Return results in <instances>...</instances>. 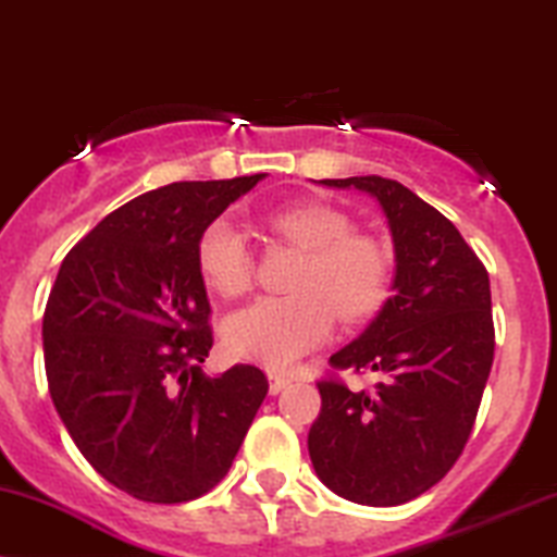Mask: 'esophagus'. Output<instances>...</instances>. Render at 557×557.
I'll return each instance as SVG.
<instances>
[{
    "instance_id": "34e87169",
    "label": "esophagus",
    "mask_w": 557,
    "mask_h": 557,
    "mask_svg": "<svg viewBox=\"0 0 557 557\" xmlns=\"http://www.w3.org/2000/svg\"><path fill=\"white\" fill-rule=\"evenodd\" d=\"M268 381H271V385H268V388H271L273 396L281 394V391L289 388V385H292V377L289 375H276V372H271V375H268Z\"/></svg>"
}]
</instances>
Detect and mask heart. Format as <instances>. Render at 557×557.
Wrapping results in <instances>:
<instances>
[{
  "label": "heart",
  "mask_w": 557,
  "mask_h": 557,
  "mask_svg": "<svg viewBox=\"0 0 557 557\" xmlns=\"http://www.w3.org/2000/svg\"><path fill=\"white\" fill-rule=\"evenodd\" d=\"M265 224L299 250L289 297H260L226 320V346L265 368H289L333 333L336 312L362 320L388 292L391 260L385 247L357 234L351 219L325 202H292L265 215ZM198 268L221 297H239L252 286L255 255L245 232L221 215L200 232Z\"/></svg>",
  "instance_id": "heart-1"
}]
</instances>
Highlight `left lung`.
I'll return each instance as SVG.
<instances>
[{
  "instance_id": "obj_1",
  "label": "left lung",
  "mask_w": 557,
  "mask_h": 557,
  "mask_svg": "<svg viewBox=\"0 0 557 557\" xmlns=\"http://www.w3.org/2000/svg\"><path fill=\"white\" fill-rule=\"evenodd\" d=\"M381 202L394 237V294L333 370H372L381 381L349 391L318 383V420L307 435L325 487L362 506H401L454 467L472 435L493 368L490 278L450 221L385 176L320 180Z\"/></svg>"
}]
</instances>
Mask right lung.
<instances>
[{
	"label": "right lung",
	"mask_w": 557,
	"mask_h": 557,
	"mask_svg": "<svg viewBox=\"0 0 557 557\" xmlns=\"http://www.w3.org/2000/svg\"><path fill=\"white\" fill-rule=\"evenodd\" d=\"M265 174L174 182L124 202L67 252L44 312L51 401L103 480L185 503L224 480L268 394L263 370L202 372L213 346L200 232Z\"/></svg>",
	"instance_id": "right-lung-1"
}]
</instances>
